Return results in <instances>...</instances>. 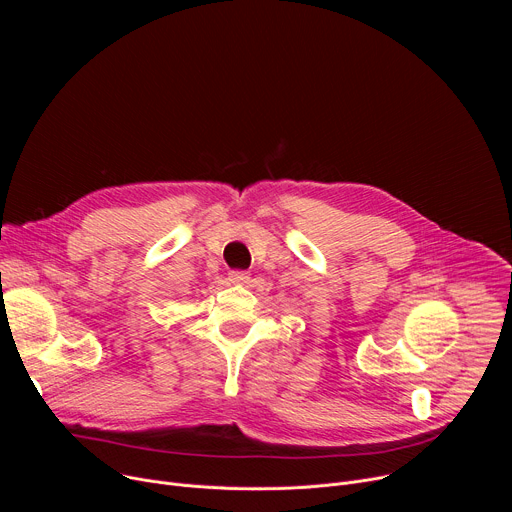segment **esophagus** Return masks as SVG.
<instances>
[{
	"label": "esophagus",
	"instance_id": "esophagus-1",
	"mask_svg": "<svg viewBox=\"0 0 512 512\" xmlns=\"http://www.w3.org/2000/svg\"><path fill=\"white\" fill-rule=\"evenodd\" d=\"M229 279H231L233 283H247V281L251 279V273H249V271H243V269H233V271L229 273Z\"/></svg>",
	"mask_w": 512,
	"mask_h": 512
}]
</instances>
